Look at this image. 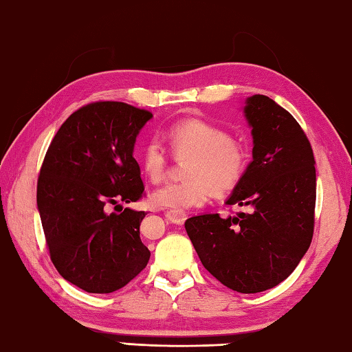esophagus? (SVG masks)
Returning a JSON list of instances; mask_svg holds the SVG:
<instances>
[{"label": "esophagus", "instance_id": "1", "mask_svg": "<svg viewBox=\"0 0 352 352\" xmlns=\"http://www.w3.org/2000/svg\"><path fill=\"white\" fill-rule=\"evenodd\" d=\"M165 218L170 221L171 224H176V226H182L184 223H186L187 219V214L186 213H177V212H166L165 213Z\"/></svg>", "mask_w": 352, "mask_h": 352}]
</instances>
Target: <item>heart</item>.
<instances>
[{"instance_id": "b5f03b06", "label": "heart", "mask_w": 352, "mask_h": 352, "mask_svg": "<svg viewBox=\"0 0 352 352\" xmlns=\"http://www.w3.org/2000/svg\"><path fill=\"white\" fill-rule=\"evenodd\" d=\"M171 150L177 156H192L186 166L187 181L168 182L150 195L153 206L184 213L204 206L212 195H223L238 186L249 164L245 146L229 131L202 119L179 120L166 129ZM140 165L153 182L162 179L166 151L157 138L148 139L140 151Z\"/></svg>"}]
</instances>
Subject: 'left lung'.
Returning <instances> with one entry per match:
<instances>
[{"mask_svg":"<svg viewBox=\"0 0 352 352\" xmlns=\"http://www.w3.org/2000/svg\"><path fill=\"white\" fill-rule=\"evenodd\" d=\"M252 162L226 204L235 217L204 213L186 221L201 263L232 291L256 294L280 285L309 249L316 210V159L291 113L267 96L244 102Z\"/></svg>","mask_w":352,"mask_h":352,"instance_id":"1","label":"left lung"}]
</instances>
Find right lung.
Wrapping results in <instances>:
<instances>
[{"label": "right lung", "mask_w": 352, "mask_h": 352, "mask_svg": "<svg viewBox=\"0 0 352 352\" xmlns=\"http://www.w3.org/2000/svg\"><path fill=\"white\" fill-rule=\"evenodd\" d=\"M153 114L122 102L86 104L67 117L43 160L36 207L58 274L89 294L126 286L145 269V212L111 205L144 193L134 144Z\"/></svg>", "instance_id": "right-lung-1"}]
</instances>
